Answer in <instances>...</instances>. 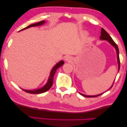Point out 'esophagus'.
<instances>
[{
	"label": "esophagus",
	"mask_w": 127,
	"mask_h": 127,
	"mask_svg": "<svg viewBox=\"0 0 127 127\" xmlns=\"http://www.w3.org/2000/svg\"><path fill=\"white\" fill-rule=\"evenodd\" d=\"M71 60H72L71 57H69V56H68V57H66V59H65V60H66V61H68V62H70V61H71Z\"/></svg>",
	"instance_id": "esophagus-1"
}]
</instances>
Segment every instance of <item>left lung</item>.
<instances>
[{"mask_svg":"<svg viewBox=\"0 0 127 127\" xmlns=\"http://www.w3.org/2000/svg\"><path fill=\"white\" fill-rule=\"evenodd\" d=\"M99 38L101 40H107L108 42H109L110 44L113 45L114 47H115V48L116 49V54H117V60H118V68H119V70H118V71H119V69H120V59H119V49H118V45H116V43L114 42V41L113 40V39L111 38V36H110L109 35V34L106 32V31L103 29V28L101 29V36L99 37ZM114 84V83H113ZM112 86L111 87V88H112ZM103 93H101L100 95H84L83 94H82V93H79V94L82 95L84 97H97V96H99V95H102Z\"/></svg>","mask_w":127,"mask_h":127,"instance_id":"left-lung-1","label":"left lung"}]
</instances>
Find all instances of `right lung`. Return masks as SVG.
I'll return each instance as SVG.
<instances>
[{
	"label": "right lung",
	"mask_w": 127,
	"mask_h": 127,
	"mask_svg": "<svg viewBox=\"0 0 127 127\" xmlns=\"http://www.w3.org/2000/svg\"><path fill=\"white\" fill-rule=\"evenodd\" d=\"M44 22H45V21H40V22L36 23V24L30 25L28 26V27H26V28L23 29L21 30H25V29L31 28V27L40 26V25H41L44 24ZM64 64V62L63 61H60L59 63H57V64H56L55 66H54V67L52 68V70H51V73H50V75H49V77L48 78V82L46 83V84H45L44 87H43L42 88H39L38 89H35V90H25V89H22V90H24L25 92H26L27 93H32V94H39V93H42L47 92V91H48L49 89L51 88V87H52V86L54 75H55V74L56 73V70H57L58 68H59L60 67H61V66L63 65Z\"/></svg>",
	"instance_id": "add662e5"
}]
</instances>
